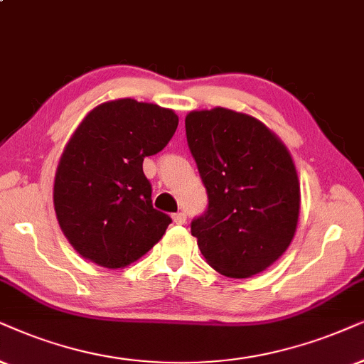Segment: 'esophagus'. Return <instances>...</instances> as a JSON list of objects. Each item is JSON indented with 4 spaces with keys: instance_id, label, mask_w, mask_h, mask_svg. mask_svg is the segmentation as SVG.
I'll return each instance as SVG.
<instances>
[{
    "instance_id": "obj_1",
    "label": "esophagus",
    "mask_w": 364,
    "mask_h": 364,
    "mask_svg": "<svg viewBox=\"0 0 364 364\" xmlns=\"http://www.w3.org/2000/svg\"><path fill=\"white\" fill-rule=\"evenodd\" d=\"M173 222L176 225H185L186 223V213H183V211H179V213H174L173 215Z\"/></svg>"
}]
</instances>
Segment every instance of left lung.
Returning <instances> with one entry per match:
<instances>
[{
  "mask_svg": "<svg viewBox=\"0 0 364 364\" xmlns=\"http://www.w3.org/2000/svg\"><path fill=\"white\" fill-rule=\"evenodd\" d=\"M186 139L208 193L191 235L216 272L247 279L291 245L301 210L292 156L259 119L215 107L191 110Z\"/></svg>",
  "mask_w": 364,
  "mask_h": 364,
  "instance_id": "1",
  "label": "left lung"
}]
</instances>
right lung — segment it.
Instances as JSON below:
<instances>
[{
	"label": "right lung",
	"instance_id": "right-lung-1",
	"mask_svg": "<svg viewBox=\"0 0 364 364\" xmlns=\"http://www.w3.org/2000/svg\"><path fill=\"white\" fill-rule=\"evenodd\" d=\"M178 121L173 109L116 99L73 131L55 173L53 206L77 254L124 269L161 240L171 218L153 208L142 161L168 144Z\"/></svg>",
	"mask_w": 364,
	"mask_h": 364
}]
</instances>
